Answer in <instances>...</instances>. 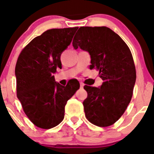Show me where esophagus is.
<instances>
[{
	"instance_id": "obj_1",
	"label": "esophagus",
	"mask_w": 154,
	"mask_h": 154,
	"mask_svg": "<svg viewBox=\"0 0 154 154\" xmlns=\"http://www.w3.org/2000/svg\"><path fill=\"white\" fill-rule=\"evenodd\" d=\"M79 85H80V88H84V84H83V83L82 82H79Z\"/></svg>"
}]
</instances>
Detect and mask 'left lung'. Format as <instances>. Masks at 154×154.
Instances as JSON below:
<instances>
[{
	"mask_svg": "<svg viewBox=\"0 0 154 154\" xmlns=\"http://www.w3.org/2000/svg\"><path fill=\"white\" fill-rule=\"evenodd\" d=\"M72 46L90 54V68L97 69L103 80L99 88L84 87L88 92L83 102L85 116L97 126L112 125L126 110L136 83V67L130 49L119 35L106 26L80 27Z\"/></svg>",
	"mask_w": 154,
	"mask_h": 154,
	"instance_id": "left-lung-1",
	"label": "left lung"
}]
</instances>
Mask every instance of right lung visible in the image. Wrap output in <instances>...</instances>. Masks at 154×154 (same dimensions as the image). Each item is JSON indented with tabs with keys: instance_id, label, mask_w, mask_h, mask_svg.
I'll use <instances>...</instances> for the list:
<instances>
[{
	"instance_id": "1",
	"label": "right lung",
	"mask_w": 154,
	"mask_h": 154,
	"mask_svg": "<svg viewBox=\"0 0 154 154\" xmlns=\"http://www.w3.org/2000/svg\"><path fill=\"white\" fill-rule=\"evenodd\" d=\"M78 27L53 29L34 38L16 62L17 97L29 120L41 128L59 125L64 117L66 102L79 88L77 82L66 87L55 82L60 56L72 42Z\"/></svg>"
}]
</instances>
